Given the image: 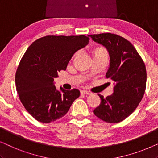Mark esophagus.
Returning <instances> with one entry per match:
<instances>
[{
  "instance_id": "34e87169",
  "label": "esophagus",
  "mask_w": 158,
  "mask_h": 158,
  "mask_svg": "<svg viewBox=\"0 0 158 158\" xmlns=\"http://www.w3.org/2000/svg\"><path fill=\"white\" fill-rule=\"evenodd\" d=\"M81 94H88V95H91L92 93L90 91H88V90H83L81 91Z\"/></svg>"
}]
</instances>
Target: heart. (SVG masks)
Here are the masks:
<instances>
[{
	"instance_id": "1",
	"label": "heart",
	"mask_w": 158,
	"mask_h": 158,
	"mask_svg": "<svg viewBox=\"0 0 158 158\" xmlns=\"http://www.w3.org/2000/svg\"><path fill=\"white\" fill-rule=\"evenodd\" d=\"M103 55V56H106V57H108L107 51L103 48H98L97 49H96L94 52V55Z\"/></svg>"
}]
</instances>
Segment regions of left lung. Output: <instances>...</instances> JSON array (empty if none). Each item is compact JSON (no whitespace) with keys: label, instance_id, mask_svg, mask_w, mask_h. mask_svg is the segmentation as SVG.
I'll list each match as a JSON object with an SVG mask.
<instances>
[{"label":"left lung","instance_id":"obj_1","mask_svg":"<svg viewBox=\"0 0 158 158\" xmlns=\"http://www.w3.org/2000/svg\"><path fill=\"white\" fill-rule=\"evenodd\" d=\"M88 36L108 49L110 67L106 78L115 83L114 94L103 98L94 109L97 117L108 123H118L135 111L146 89L147 72L144 62L128 40L117 34L103 33Z\"/></svg>","mask_w":158,"mask_h":158}]
</instances>
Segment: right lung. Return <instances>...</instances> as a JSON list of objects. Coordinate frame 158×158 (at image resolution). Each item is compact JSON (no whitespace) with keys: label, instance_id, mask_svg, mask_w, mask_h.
I'll return each instance as SVG.
<instances>
[{"label":"right lung","instance_id":"1","mask_svg":"<svg viewBox=\"0 0 158 158\" xmlns=\"http://www.w3.org/2000/svg\"><path fill=\"white\" fill-rule=\"evenodd\" d=\"M89 37L48 35L28 47L17 68L15 81L19 99L26 110L42 123L62 118L80 96L77 89L56 90L54 79L65 70L75 52L88 44Z\"/></svg>","mask_w":158,"mask_h":158}]
</instances>
